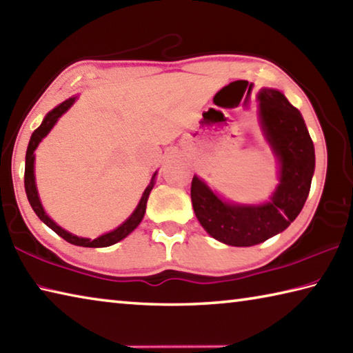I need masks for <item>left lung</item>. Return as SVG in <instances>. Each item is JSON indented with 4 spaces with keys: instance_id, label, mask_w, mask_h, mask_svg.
Here are the masks:
<instances>
[{
    "instance_id": "obj_1",
    "label": "left lung",
    "mask_w": 353,
    "mask_h": 353,
    "mask_svg": "<svg viewBox=\"0 0 353 353\" xmlns=\"http://www.w3.org/2000/svg\"><path fill=\"white\" fill-rule=\"evenodd\" d=\"M258 100L262 131L279 162V183L270 201L230 203L197 176L191 182V202L201 225L233 247H252L284 232L303 210L315 171V148L301 112L278 89L262 88Z\"/></svg>"
}]
</instances>
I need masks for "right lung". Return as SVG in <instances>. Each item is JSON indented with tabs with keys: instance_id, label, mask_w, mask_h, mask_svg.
Returning a JSON list of instances; mask_svg holds the SVG:
<instances>
[{
	"instance_id": "add662e5",
	"label": "right lung",
	"mask_w": 353,
	"mask_h": 353,
	"mask_svg": "<svg viewBox=\"0 0 353 353\" xmlns=\"http://www.w3.org/2000/svg\"><path fill=\"white\" fill-rule=\"evenodd\" d=\"M74 101H75V97H70L66 101H63L61 105L54 108V110L48 112L46 117H44L43 123L38 126L34 132H32V137H30L29 145H28V151H26V168H24L26 194H28V201L30 203L32 210L35 211V214L38 217H40V221H43L49 228H52L57 234L61 236V238L68 241L69 243H74V245H80V247H92V248L110 247V245H114V243H117L119 241L125 239L126 236L131 232H134V230L137 228L139 223L142 222L145 211H146V202H148L151 190H152V187H154V182H156L154 179H156L157 172H154V176H152L150 185L143 191L142 199H140L137 208L132 211V214L128 217V219L121 223L120 227L112 230V232L101 234L97 239H88V238H79V236L70 234L69 232H66V230H63L60 225H57V223L46 214V211H44L43 205L40 202V197H38V191H37V185H35V174H34V162H35L34 151L37 150L38 143H40L41 140L48 136L49 131L52 130L54 125L57 123V120H59L61 115L65 114L70 106H72Z\"/></svg>"
}]
</instances>
